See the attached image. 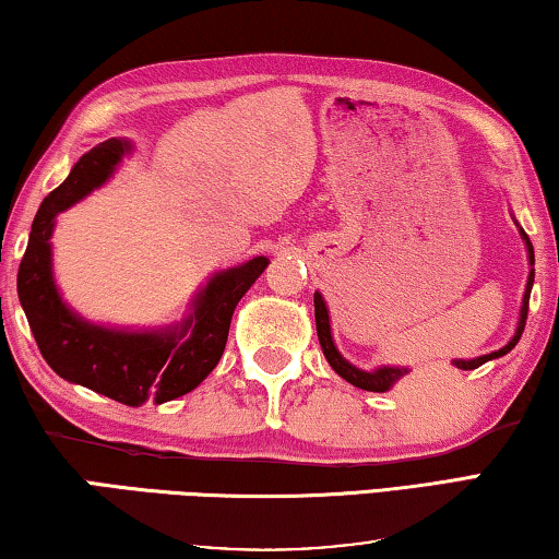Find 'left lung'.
<instances>
[{"label":"left lung","instance_id":"obj_1","mask_svg":"<svg viewBox=\"0 0 559 559\" xmlns=\"http://www.w3.org/2000/svg\"><path fill=\"white\" fill-rule=\"evenodd\" d=\"M522 238H525L527 243V253H530V263L535 265V251H533V243H530L527 234L520 228ZM533 281H535V269L530 271L527 276V288H525V298H522V308H520V323H518V333L512 335V341L508 345H502L500 350L490 353V356H480V358H473V360H453V368L457 370H475L480 368L483 362L492 360V358H500L504 353H510L515 348L522 331H525V323H527V311H530V290H533ZM313 306H316V331H318V341H321V348H323V356L325 360L331 362V368L338 373L341 378L348 380L350 385L360 388V391H370V393H388L393 391L397 385H411V370L407 368H378L373 373H366V370H360L356 366H350L348 360H345L338 350H335L333 338H331V323H328V308H325V300L321 298V294L313 296Z\"/></svg>","mask_w":559,"mask_h":559}]
</instances>
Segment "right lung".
Masks as SVG:
<instances>
[{"label":"right lung","instance_id":"right-lung-1","mask_svg":"<svg viewBox=\"0 0 559 559\" xmlns=\"http://www.w3.org/2000/svg\"><path fill=\"white\" fill-rule=\"evenodd\" d=\"M129 144L109 139L79 158L34 216L29 243L16 273V294L41 358L69 383L102 393L123 405L166 403L191 393L224 356L228 325L269 259L255 255L238 269L216 273L201 290L181 328L162 333H129L92 325L61 304L51 278L49 236L59 211L102 186Z\"/></svg>","mask_w":559,"mask_h":559}]
</instances>
